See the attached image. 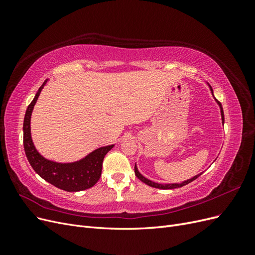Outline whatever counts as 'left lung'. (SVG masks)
Segmentation results:
<instances>
[{
  "label": "left lung",
  "mask_w": 255,
  "mask_h": 255,
  "mask_svg": "<svg viewBox=\"0 0 255 255\" xmlns=\"http://www.w3.org/2000/svg\"><path fill=\"white\" fill-rule=\"evenodd\" d=\"M210 88H211V91H212V94H213V89H212V87L210 86ZM214 96V95H213ZM216 100V99H215ZM216 101H217V103L219 104V106H220V111H221V118H222V123H225V114H223V110H222V106H221V103L218 101V100H216ZM135 175L138 177V179H139L141 182H143L144 184H146V185H149V186H151V187H154V188H159V189H173V188H179V187H182V186H185V185H187V184H189L190 182H192V181H195L196 179H198V177L201 175L202 173H200V174H198V175H196V176H194V177H191V179H189V180H187V181H184L183 183H181V184H158V183H155V182H152V181H150V180H148V179H145V177L143 176V175H141L140 173H139V171H138V169H137V167H136V165H135Z\"/></svg>",
  "instance_id": "obj_1"
}]
</instances>
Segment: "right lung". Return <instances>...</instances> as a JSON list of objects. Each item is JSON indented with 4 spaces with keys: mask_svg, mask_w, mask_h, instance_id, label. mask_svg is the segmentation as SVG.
Returning a JSON list of instances; mask_svg holds the SVG:
<instances>
[{
    "mask_svg": "<svg viewBox=\"0 0 255 255\" xmlns=\"http://www.w3.org/2000/svg\"><path fill=\"white\" fill-rule=\"evenodd\" d=\"M47 81L48 80H45L41 87L38 89L34 100L27 106L24 116L23 145H24L25 155L36 173L55 187L66 191H81L88 189L99 181L102 172L104 156L114 145L102 146V148H99L88 154L85 158L70 164H59L42 157L35 149L32 137H30V115H32L34 105Z\"/></svg>",
    "mask_w": 255,
    "mask_h": 255,
    "instance_id": "1",
    "label": "right lung"
}]
</instances>
